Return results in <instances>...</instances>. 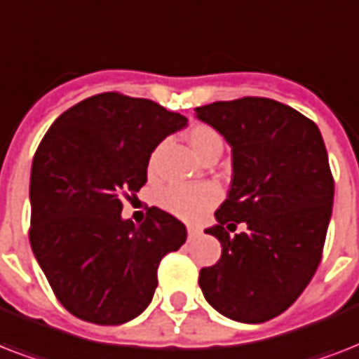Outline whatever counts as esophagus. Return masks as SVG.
I'll list each match as a JSON object with an SVG mask.
<instances>
[{
  "label": "esophagus",
  "instance_id": "34e87169",
  "mask_svg": "<svg viewBox=\"0 0 359 359\" xmlns=\"http://www.w3.org/2000/svg\"><path fill=\"white\" fill-rule=\"evenodd\" d=\"M199 236V229L197 227H188V240H194Z\"/></svg>",
  "mask_w": 359,
  "mask_h": 359
}]
</instances>
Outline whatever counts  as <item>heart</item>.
<instances>
[{"label": "heart", "mask_w": 359, "mask_h": 359, "mask_svg": "<svg viewBox=\"0 0 359 359\" xmlns=\"http://www.w3.org/2000/svg\"><path fill=\"white\" fill-rule=\"evenodd\" d=\"M188 143L191 151L199 158H205L210 152L224 149V140L218 130H214L208 124H196L188 130ZM158 160V149L151 154L149 160V173H154ZM219 201L218 186L208 184H171L160 194V207L173 214L177 218L186 222H197L201 219L210 208Z\"/></svg>", "instance_id": "1"}]
</instances>
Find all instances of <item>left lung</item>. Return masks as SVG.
I'll return each mask as SVG.
<instances>
[{
  "label": "left lung",
  "instance_id": "obj_1",
  "mask_svg": "<svg viewBox=\"0 0 359 359\" xmlns=\"http://www.w3.org/2000/svg\"><path fill=\"white\" fill-rule=\"evenodd\" d=\"M233 149L229 196L205 233L222 257L201 268L210 306L238 323L259 324L289 309L323 259L334 205V177L320 130L290 106L244 97L196 108ZM244 223V233H226Z\"/></svg>",
  "mask_w": 359,
  "mask_h": 359
}]
</instances>
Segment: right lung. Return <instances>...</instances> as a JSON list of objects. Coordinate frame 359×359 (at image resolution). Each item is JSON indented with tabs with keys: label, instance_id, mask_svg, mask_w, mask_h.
<instances>
[{
	"label": "right lung",
	"instance_id": "right-lung-1",
	"mask_svg": "<svg viewBox=\"0 0 359 359\" xmlns=\"http://www.w3.org/2000/svg\"><path fill=\"white\" fill-rule=\"evenodd\" d=\"M186 123L147 98L100 93L42 137L31 165L29 242L74 317L117 326L151 304L158 264L184 244L186 227L158 207L140 225L123 219V197L140 191L152 151Z\"/></svg>",
	"mask_w": 359,
	"mask_h": 359
}]
</instances>
